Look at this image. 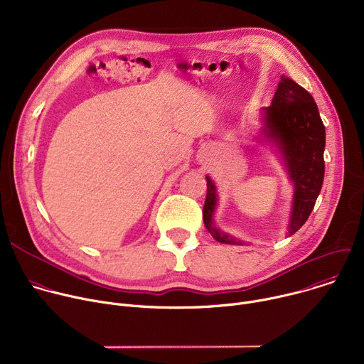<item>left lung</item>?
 <instances>
[{
    "label": "left lung",
    "mask_w": 364,
    "mask_h": 364,
    "mask_svg": "<svg viewBox=\"0 0 364 364\" xmlns=\"http://www.w3.org/2000/svg\"><path fill=\"white\" fill-rule=\"evenodd\" d=\"M267 132L274 136L284 152L289 176L295 186L289 233H295L313 212L324 180L326 128L318 114L317 103L308 90L288 77H282L265 109ZM203 205L205 229L220 243L240 245V240L219 232L212 222L218 203L216 187L210 177Z\"/></svg>",
    "instance_id": "1"
}]
</instances>
